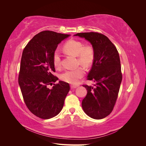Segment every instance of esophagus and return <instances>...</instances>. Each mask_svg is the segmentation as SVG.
Here are the masks:
<instances>
[{"instance_id": "obj_1", "label": "esophagus", "mask_w": 146, "mask_h": 146, "mask_svg": "<svg viewBox=\"0 0 146 146\" xmlns=\"http://www.w3.org/2000/svg\"><path fill=\"white\" fill-rule=\"evenodd\" d=\"M78 86H79L78 85H70V87H71V88H76Z\"/></svg>"}]
</instances>
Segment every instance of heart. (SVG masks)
Returning <instances> with one entry per match:
<instances>
[{
	"instance_id": "1",
	"label": "heart",
	"mask_w": 146,
	"mask_h": 146,
	"mask_svg": "<svg viewBox=\"0 0 146 146\" xmlns=\"http://www.w3.org/2000/svg\"><path fill=\"white\" fill-rule=\"evenodd\" d=\"M64 50L74 56H77L78 64L85 67H89L92 64L94 58V48L91 45H84L78 41L69 40L63 46ZM53 64L55 68L58 69L61 66V56L58 50H55L53 54ZM85 69L78 67L75 69L67 70L61 74L60 78L63 81L71 83H77L80 79L85 75Z\"/></svg>"
}]
</instances>
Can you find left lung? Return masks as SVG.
<instances>
[{"mask_svg": "<svg viewBox=\"0 0 146 146\" xmlns=\"http://www.w3.org/2000/svg\"><path fill=\"white\" fill-rule=\"evenodd\" d=\"M74 36L85 38L94 50V58L87 80L94 86L83 85L87 94L82 100L83 111L91 118L101 119L113 111L118 96L122 74L116 47L108 37L98 32L78 33Z\"/></svg>", "mask_w": 146, "mask_h": 146, "instance_id": "left-lung-1", "label": "left lung"}]
</instances>
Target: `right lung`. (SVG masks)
<instances>
[{"mask_svg": "<svg viewBox=\"0 0 146 146\" xmlns=\"http://www.w3.org/2000/svg\"><path fill=\"white\" fill-rule=\"evenodd\" d=\"M69 35L46 30L38 33L29 42L22 55L18 82L24 102L36 116L48 119L62 110L70 90L69 83L59 81L53 64V54L58 44Z\"/></svg>", "mask_w": 146, "mask_h": 146, "instance_id": "add662e5", "label": "right lung"}]
</instances>
